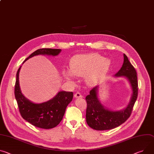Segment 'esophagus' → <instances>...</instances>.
Masks as SVG:
<instances>
[{
	"label": "esophagus",
	"mask_w": 154,
	"mask_h": 154,
	"mask_svg": "<svg viewBox=\"0 0 154 154\" xmlns=\"http://www.w3.org/2000/svg\"><path fill=\"white\" fill-rule=\"evenodd\" d=\"M74 96H75V97H76V98H79V97H82L83 96L80 94V93L77 92V93H76L75 94Z\"/></svg>",
	"instance_id": "1"
}]
</instances>
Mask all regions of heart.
Listing matches in <instances>:
<instances>
[{
  "mask_svg": "<svg viewBox=\"0 0 154 154\" xmlns=\"http://www.w3.org/2000/svg\"><path fill=\"white\" fill-rule=\"evenodd\" d=\"M110 65L109 59L105 58L98 53L78 54L71 60L70 71L64 70L63 75L70 83H73V77L85 75L86 82L93 85L108 71Z\"/></svg>",
  "mask_w": 154,
  "mask_h": 154,
  "instance_id": "b5f03b06",
  "label": "heart"
}]
</instances>
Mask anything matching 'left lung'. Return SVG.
<instances>
[{
	"label": "left lung",
	"mask_w": 154,
	"mask_h": 154,
	"mask_svg": "<svg viewBox=\"0 0 154 154\" xmlns=\"http://www.w3.org/2000/svg\"><path fill=\"white\" fill-rule=\"evenodd\" d=\"M123 63L114 77L127 79L130 84L132 94L130 100L125 109L112 110L104 107L98 98V85L90 90L85 97L87 103L86 121L89 127L96 130H108L115 128L123 123L130 116L137 97L138 85L137 73L126 54H123Z\"/></svg>",
	"instance_id": "obj_1"
}]
</instances>
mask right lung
<instances>
[{
  "mask_svg": "<svg viewBox=\"0 0 154 154\" xmlns=\"http://www.w3.org/2000/svg\"><path fill=\"white\" fill-rule=\"evenodd\" d=\"M61 51V49H38L32 53L24 62L34 56L40 54L55 57ZM21 67V66L17 73L15 87V96L21 116L25 120L38 128L50 129L57 127L62 120L67 105L72 100L73 93L61 91L47 102L34 103L27 99L21 93L19 82Z\"/></svg>",
  "mask_w": 154,
  "mask_h": 154,
  "instance_id": "add662e5",
  "label": "right lung"
}]
</instances>
